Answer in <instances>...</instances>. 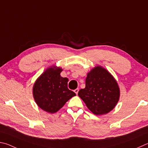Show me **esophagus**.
I'll return each mask as SVG.
<instances>
[{"label": "esophagus", "instance_id": "esophagus-1", "mask_svg": "<svg viewBox=\"0 0 148 148\" xmlns=\"http://www.w3.org/2000/svg\"><path fill=\"white\" fill-rule=\"evenodd\" d=\"M74 92H75V94L77 95V94H78V92H79V89H78V88L75 89V90H74Z\"/></svg>", "mask_w": 148, "mask_h": 148}]
</instances>
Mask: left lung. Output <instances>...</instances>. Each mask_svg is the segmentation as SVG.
<instances>
[{"instance_id": "obj_1", "label": "left lung", "mask_w": 148, "mask_h": 148, "mask_svg": "<svg viewBox=\"0 0 148 148\" xmlns=\"http://www.w3.org/2000/svg\"><path fill=\"white\" fill-rule=\"evenodd\" d=\"M78 95L94 114L102 115L115 107L120 97V89L110 73L97 66L88 73L86 87L80 90Z\"/></svg>"}]
</instances>
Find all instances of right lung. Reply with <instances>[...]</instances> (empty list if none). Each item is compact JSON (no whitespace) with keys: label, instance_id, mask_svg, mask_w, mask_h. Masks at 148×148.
<instances>
[{"label":"right lung","instance_id":"add662e5","mask_svg":"<svg viewBox=\"0 0 148 148\" xmlns=\"http://www.w3.org/2000/svg\"><path fill=\"white\" fill-rule=\"evenodd\" d=\"M62 69L51 67L36 80L33 87L36 103L41 109L54 113L76 94L67 88L68 79L60 76Z\"/></svg>","mask_w":148,"mask_h":148}]
</instances>
